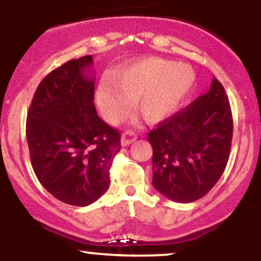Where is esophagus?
Segmentation results:
<instances>
[{
  "mask_svg": "<svg viewBox=\"0 0 261 261\" xmlns=\"http://www.w3.org/2000/svg\"><path fill=\"white\" fill-rule=\"evenodd\" d=\"M137 140V135L134 131H126V133L122 134L121 136V145L122 146H127L133 142H135Z\"/></svg>",
  "mask_w": 261,
  "mask_h": 261,
  "instance_id": "34e87169",
  "label": "esophagus"
}]
</instances>
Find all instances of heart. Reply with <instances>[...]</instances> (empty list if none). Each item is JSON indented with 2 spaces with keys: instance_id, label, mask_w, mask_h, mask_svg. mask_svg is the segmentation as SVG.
<instances>
[{
  "instance_id": "heart-1",
  "label": "heart",
  "mask_w": 261,
  "mask_h": 261,
  "mask_svg": "<svg viewBox=\"0 0 261 261\" xmlns=\"http://www.w3.org/2000/svg\"><path fill=\"white\" fill-rule=\"evenodd\" d=\"M187 65L147 58L128 65L116 78L105 75L96 90V101L110 124H119L131 113L134 101L150 121L159 122L178 111L194 84Z\"/></svg>"
}]
</instances>
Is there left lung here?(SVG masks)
I'll list each match as a JSON object with an SVG mask.
<instances>
[{
    "instance_id": "8db88e82",
    "label": "left lung",
    "mask_w": 261,
    "mask_h": 261,
    "mask_svg": "<svg viewBox=\"0 0 261 261\" xmlns=\"http://www.w3.org/2000/svg\"><path fill=\"white\" fill-rule=\"evenodd\" d=\"M233 116L224 88L211 89L151 130L152 185L179 203L202 198L218 182L230 153Z\"/></svg>"
}]
</instances>
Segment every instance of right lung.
Masks as SVG:
<instances>
[{"label": "right lung", "instance_id": "obj_1", "mask_svg": "<svg viewBox=\"0 0 261 261\" xmlns=\"http://www.w3.org/2000/svg\"><path fill=\"white\" fill-rule=\"evenodd\" d=\"M93 57L71 59L39 83L25 124L31 162L53 197L76 207L100 198L121 150L120 133L96 114Z\"/></svg>", "mask_w": 261, "mask_h": 261}]
</instances>
